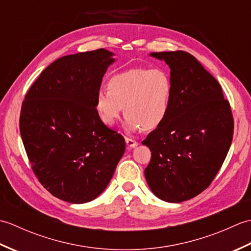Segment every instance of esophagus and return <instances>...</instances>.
Wrapping results in <instances>:
<instances>
[{
	"instance_id": "1",
	"label": "esophagus",
	"mask_w": 251,
	"mask_h": 251,
	"mask_svg": "<svg viewBox=\"0 0 251 251\" xmlns=\"http://www.w3.org/2000/svg\"><path fill=\"white\" fill-rule=\"evenodd\" d=\"M125 141H126V145L128 146L129 148H135L138 146V142L136 140H132L128 137H125Z\"/></svg>"
}]
</instances>
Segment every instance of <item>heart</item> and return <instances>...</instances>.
I'll list each match as a JSON object with an SVG mask.
<instances>
[{"label":"heart","mask_w":251,"mask_h":251,"mask_svg":"<svg viewBox=\"0 0 251 251\" xmlns=\"http://www.w3.org/2000/svg\"><path fill=\"white\" fill-rule=\"evenodd\" d=\"M173 93L172 77L165 69L131 67L112 74L108 89L98 90L95 103L106 126H113L124 109L127 131L151 130L166 120Z\"/></svg>","instance_id":"1"}]
</instances>
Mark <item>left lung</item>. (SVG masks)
I'll list each match as a JSON object with an SVG mask.
<instances>
[{
	"mask_svg": "<svg viewBox=\"0 0 251 251\" xmlns=\"http://www.w3.org/2000/svg\"><path fill=\"white\" fill-rule=\"evenodd\" d=\"M170 68L174 85L166 120L142 145L151 151L145 169L151 191L168 202L207 189L230 150L234 121L219 82L186 51L152 52Z\"/></svg>",
	"mask_w": 251,
	"mask_h": 251,
	"instance_id": "obj_1",
	"label": "left lung"
}]
</instances>
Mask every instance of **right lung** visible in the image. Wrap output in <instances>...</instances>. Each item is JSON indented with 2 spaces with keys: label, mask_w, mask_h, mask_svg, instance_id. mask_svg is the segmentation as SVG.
Segmentation results:
<instances>
[{
  "label": "right lung",
  "mask_w": 251,
  "mask_h": 251,
  "mask_svg": "<svg viewBox=\"0 0 251 251\" xmlns=\"http://www.w3.org/2000/svg\"><path fill=\"white\" fill-rule=\"evenodd\" d=\"M113 55L100 49L59 58L21 105L20 135L33 173L51 195L72 204L102 193L125 152L124 138L103 124L95 103Z\"/></svg>",
  "instance_id": "obj_1"
}]
</instances>
